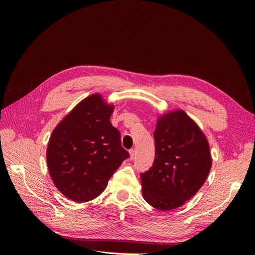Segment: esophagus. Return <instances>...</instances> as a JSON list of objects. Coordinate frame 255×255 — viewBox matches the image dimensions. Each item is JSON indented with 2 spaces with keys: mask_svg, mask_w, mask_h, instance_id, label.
Here are the masks:
<instances>
[{
  "mask_svg": "<svg viewBox=\"0 0 255 255\" xmlns=\"http://www.w3.org/2000/svg\"><path fill=\"white\" fill-rule=\"evenodd\" d=\"M129 154H130V160L135 159V150L134 149H131L129 151Z\"/></svg>",
  "mask_w": 255,
  "mask_h": 255,
  "instance_id": "esophagus-1",
  "label": "esophagus"
}]
</instances>
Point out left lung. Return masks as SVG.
<instances>
[{"mask_svg": "<svg viewBox=\"0 0 255 255\" xmlns=\"http://www.w3.org/2000/svg\"><path fill=\"white\" fill-rule=\"evenodd\" d=\"M155 160L140 175L142 196L160 211L182 207L204 185L212 167L204 132L182 110L159 116L154 131Z\"/></svg>", "mask_w": 255, "mask_h": 255, "instance_id": "obj_1", "label": "left lung"}]
</instances>
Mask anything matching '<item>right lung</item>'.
<instances>
[{
	"label": "right lung",
	"instance_id": "right-lung-1",
	"mask_svg": "<svg viewBox=\"0 0 255 255\" xmlns=\"http://www.w3.org/2000/svg\"><path fill=\"white\" fill-rule=\"evenodd\" d=\"M115 106L100 94L80 101L53 129L46 150L50 178L75 203L99 196L129 153L111 123Z\"/></svg>",
	"mask_w": 255,
	"mask_h": 255
}]
</instances>
